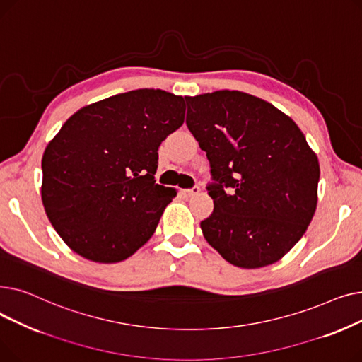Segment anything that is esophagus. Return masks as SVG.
Here are the masks:
<instances>
[{"label":"esophagus","instance_id":"34e87169","mask_svg":"<svg viewBox=\"0 0 362 362\" xmlns=\"http://www.w3.org/2000/svg\"><path fill=\"white\" fill-rule=\"evenodd\" d=\"M198 194H199V187L198 186H194L192 189H183V191H182V195L186 197V198H192V197H195Z\"/></svg>","mask_w":362,"mask_h":362}]
</instances>
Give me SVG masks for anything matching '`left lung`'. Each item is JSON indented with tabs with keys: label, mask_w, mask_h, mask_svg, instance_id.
Returning <instances> with one entry per match:
<instances>
[{
	"label": "left lung",
	"mask_w": 362,
	"mask_h": 362,
	"mask_svg": "<svg viewBox=\"0 0 362 362\" xmlns=\"http://www.w3.org/2000/svg\"><path fill=\"white\" fill-rule=\"evenodd\" d=\"M186 103V124L217 182L208 186L214 211L201 221L204 238L240 269L279 261L314 217L317 154L288 114L254 95L224 89Z\"/></svg>",
	"instance_id": "8db88e82"
}]
</instances>
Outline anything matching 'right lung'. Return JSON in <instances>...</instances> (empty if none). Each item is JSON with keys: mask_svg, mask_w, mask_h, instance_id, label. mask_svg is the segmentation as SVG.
<instances>
[{"mask_svg": "<svg viewBox=\"0 0 362 362\" xmlns=\"http://www.w3.org/2000/svg\"><path fill=\"white\" fill-rule=\"evenodd\" d=\"M185 100L136 89L76 111L42 156L41 197L64 243L120 262L154 235L177 191L157 185L158 146L185 122Z\"/></svg>", "mask_w": 362, "mask_h": 362, "instance_id": "1", "label": "right lung"}]
</instances>
